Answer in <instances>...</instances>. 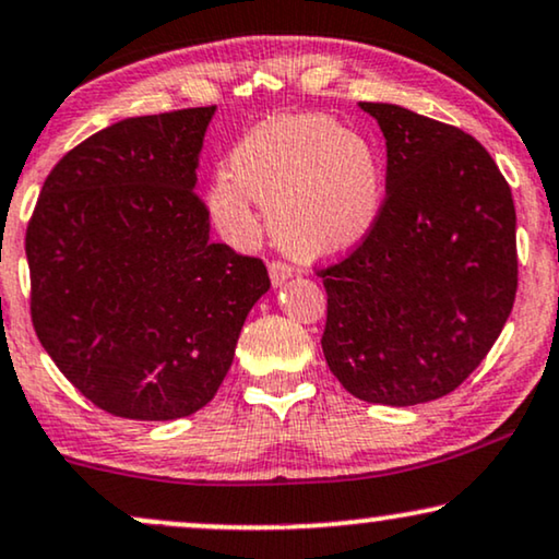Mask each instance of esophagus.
Segmentation results:
<instances>
[{
    "mask_svg": "<svg viewBox=\"0 0 559 559\" xmlns=\"http://www.w3.org/2000/svg\"><path fill=\"white\" fill-rule=\"evenodd\" d=\"M267 275H271L273 288H281L288 278H292V267H288L286 263H271L267 265Z\"/></svg>",
    "mask_w": 559,
    "mask_h": 559,
    "instance_id": "34e87169",
    "label": "esophagus"
}]
</instances>
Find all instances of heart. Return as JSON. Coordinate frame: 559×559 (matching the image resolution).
Segmentation results:
<instances>
[{
  "mask_svg": "<svg viewBox=\"0 0 559 559\" xmlns=\"http://www.w3.org/2000/svg\"><path fill=\"white\" fill-rule=\"evenodd\" d=\"M250 199L294 258L342 255L366 240L381 212V155L330 117L271 119L235 147L229 174L206 191V210L229 240L248 242L255 233Z\"/></svg>",
  "mask_w": 559,
  "mask_h": 559,
  "instance_id": "b5f03b06",
  "label": "heart"
}]
</instances>
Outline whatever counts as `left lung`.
Here are the masks:
<instances>
[{
  "label": "left lung",
  "instance_id": "left-lung-1",
  "mask_svg": "<svg viewBox=\"0 0 559 559\" xmlns=\"http://www.w3.org/2000/svg\"><path fill=\"white\" fill-rule=\"evenodd\" d=\"M385 138V202L366 242L319 275L322 349L368 404L455 391L493 347L516 296V210L478 140L399 104L360 102Z\"/></svg>",
  "mask_w": 559,
  "mask_h": 559
}]
</instances>
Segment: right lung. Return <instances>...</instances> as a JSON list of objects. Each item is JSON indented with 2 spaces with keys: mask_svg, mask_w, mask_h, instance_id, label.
I'll return each mask as SVG.
<instances>
[{
  "mask_svg": "<svg viewBox=\"0 0 559 559\" xmlns=\"http://www.w3.org/2000/svg\"><path fill=\"white\" fill-rule=\"evenodd\" d=\"M217 107L128 117L66 153L27 225L37 340L104 412L170 421L210 404L271 288L210 242L197 160Z\"/></svg>",
  "mask_w": 559,
  "mask_h": 559,
  "instance_id": "1",
  "label": "right lung"
}]
</instances>
